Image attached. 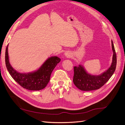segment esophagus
Listing matches in <instances>:
<instances>
[{"label": "esophagus", "instance_id": "1", "mask_svg": "<svg viewBox=\"0 0 125 125\" xmlns=\"http://www.w3.org/2000/svg\"><path fill=\"white\" fill-rule=\"evenodd\" d=\"M65 55H66V56H70V55L69 54H68V53H65Z\"/></svg>", "mask_w": 125, "mask_h": 125}]
</instances>
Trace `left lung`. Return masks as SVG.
I'll list each match as a JSON object with an SVG mask.
<instances>
[{
    "label": "left lung",
    "mask_w": 125,
    "mask_h": 125,
    "mask_svg": "<svg viewBox=\"0 0 125 125\" xmlns=\"http://www.w3.org/2000/svg\"><path fill=\"white\" fill-rule=\"evenodd\" d=\"M112 50L113 51V61L107 70L98 75H91L85 71L81 65L74 67V76L73 81L74 85L82 91H92L100 89L113 75L116 70L117 56L113 42L111 41Z\"/></svg>",
    "instance_id": "1"
}]
</instances>
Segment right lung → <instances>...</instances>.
Masks as SVG:
<instances>
[{
	"label": "right lung",
	"instance_id": "right-lung-1",
	"mask_svg": "<svg viewBox=\"0 0 125 125\" xmlns=\"http://www.w3.org/2000/svg\"><path fill=\"white\" fill-rule=\"evenodd\" d=\"M8 46L5 52V63L9 74L14 80L22 87L29 90H41L45 88L50 80L53 70L61 59L54 56L49 57L36 71L31 73L18 72L12 68L9 63Z\"/></svg>",
	"mask_w": 125,
	"mask_h": 125
}]
</instances>
